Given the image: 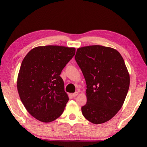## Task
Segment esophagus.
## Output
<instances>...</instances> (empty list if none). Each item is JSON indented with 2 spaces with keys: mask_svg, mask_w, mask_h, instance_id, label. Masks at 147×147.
<instances>
[{
  "mask_svg": "<svg viewBox=\"0 0 147 147\" xmlns=\"http://www.w3.org/2000/svg\"><path fill=\"white\" fill-rule=\"evenodd\" d=\"M78 95V92H74V93H73V94H72V96H73V97H75V96H76Z\"/></svg>",
  "mask_w": 147,
  "mask_h": 147,
  "instance_id": "obj_1",
  "label": "esophagus"
}]
</instances>
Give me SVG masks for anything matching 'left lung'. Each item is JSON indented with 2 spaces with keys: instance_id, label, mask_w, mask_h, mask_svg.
I'll use <instances>...</instances> for the list:
<instances>
[{
  "instance_id": "1",
  "label": "left lung",
  "mask_w": 147,
  "mask_h": 147,
  "mask_svg": "<svg viewBox=\"0 0 147 147\" xmlns=\"http://www.w3.org/2000/svg\"><path fill=\"white\" fill-rule=\"evenodd\" d=\"M75 60L86 83V104L83 116L93 124L109 121L125 100L129 87V74L120 53L101 45L77 49Z\"/></svg>"
}]
</instances>
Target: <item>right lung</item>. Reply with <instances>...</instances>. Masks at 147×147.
<instances>
[{"label": "right lung", "instance_id": "obj_1", "mask_svg": "<svg viewBox=\"0 0 147 147\" xmlns=\"http://www.w3.org/2000/svg\"><path fill=\"white\" fill-rule=\"evenodd\" d=\"M75 51L63 46L37 47L22 62L17 81L19 95L28 112L38 121L50 123L64 111L69 97L60 74Z\"/></svg>", "mask_w": 147, "mask_h": 147}]
</instances>
